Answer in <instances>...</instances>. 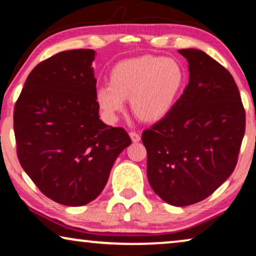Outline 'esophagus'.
Masks as SVG:
<instances>
[{
	"mask_svg": "<svg viewBox=\"0 0 256 256\" xmlns=\"http://www.w3.org/2000/svg\"><path fill=\"white\" fill-rule=\"evenodd\" d=\"M129 136H130L132 142H138L140 140H141V136H140V134H138L136 132H129Z\"/></svg>",
	"mask_w": 256,
	"mask_h": 256,
	"instance_id": "1",
	"label": "esophagus"
}]
</instances>
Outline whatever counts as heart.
<instances>
[{"instance_id": "heart-1", "label": "heart", "mask_w": 256, "mask_h": 256, "mask_svg": "<svg viewBox=\"0 0 256 256\" xmlns=\"http://www.w3.org/2000/svg\"><path fill=\"white\" fill-rule=\"evenodd\" d=\"M186 74L176 59L143 56L126 59L112 68L110 84L96 90L99 107L110 120L124 108H130L143 121L163 118L174 107L184 88Z\"/></svg>"}]
</instances>
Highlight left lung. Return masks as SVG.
Listing matches in <instances>:
<instances>
[{"mask_svg": "<svg viewBox=\"0 0 256 256\" xmlns=\"http://www.w3.org/2000/svg\"><path fill=\"white\" fill-rule=\"evenodd\" d=\"M188 59L190 80L174 107L142 132L146 176L155 194L174 206L212 194L236 169L246 113L233 76L196 48Z\"/></svg>", "mask_w": 256, "mask_h": 256, "instance_id": "left-lung-1", "label": "left lung"}]
</instances>
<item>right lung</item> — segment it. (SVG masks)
<instances>
[{"label": "right lung", "mask_w": 256, "mask_h": 256, "mask_svg": "<svg viewBox=\"0 0 256 256\" xmlns=\"http://www.w3.org/2000/svg\"><path fill=\"white\" fill-rule=\"evenodd\" d=\"M90 48L62 51L28 76L14 110L17 157L43 194L82 206L104 190L132 140L99 118Z\"/></svg>", "instance_id": "right-lung-1"}]
</instances>
